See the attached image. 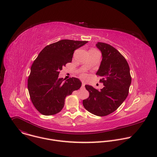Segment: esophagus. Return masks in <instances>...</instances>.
<instances>
[{
	"instance_id": "1",
	"label": "esophagus",
	"mask_w": 157,
	"mask_h": 157,
	"mask_svg": "<svg viewBox=\"0 0 157 157\" xmlns=\"http://www.w3.org/2000/svg\"><path fill=\"white\" fill-rule=\"evenodd\" d=\"M84 87H85V83H84V82H82L81 88H84Z\"/></svg>"
}]
</instances>
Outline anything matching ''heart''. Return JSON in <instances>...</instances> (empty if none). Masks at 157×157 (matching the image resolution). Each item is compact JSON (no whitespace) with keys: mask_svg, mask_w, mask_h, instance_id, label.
I'll return each mask as SVG.
<instances>
[{"mask_svg":"<svg viewBox=\"0 0 157 157\" xmlns=\"http://www.w3.org/2000/svg\"><path fill=\"white\" fill-rule=\"evenodd\" d=\"M80 76H81V77L82 79H87V78H88L87 75L86 74V73H81Z\"/></svg>","mask_w":157,"mask_h":157,"instance_id":"1","label":"heart"}]
</instances>
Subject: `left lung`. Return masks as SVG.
Returning <instances> with one entry per match:
<instances>
[{
    "mask_svg": "<svg viewBox=\"0 0 157 157\" xmlns=\"http://www.w3.org/2000/svg\"><path fill=\"white\" fill-rule=\"evenodd\" d=\"M96 47L102 56L96 75L102 78L99 82L103 83L104 87L99 91L91 86L86 85L89 96L83 100L82 104L91 114L105 116L117 110L125 101L132 78L128 64L118 50L102 42H98Z\"/></svg>",
    "mask_w": 157,
    "mask_h": 157,
    "instance_id": "left-lung-1",
    "label": "left lung"
}]
</instances>
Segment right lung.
<instances>
[{"mask_svg": "<svg viewBox=\"0 0 157 157\" xmlns=\"http://www.w3.org/2000/svg\"><path fill=\"white\" fill-rule=\"evenodd\" d=\"M87 41L61 40L44 47L34 60L28 79L30 99L43 115L52 116L62 110L64 99L79 89L81 82L70 78L64 82L58 75L63 67L71 63L75 50Z\"/></svg>", "mask_w": 157, "mask_h": 157, "instance_id": "1", "label": "right lung"}]
</instances>
